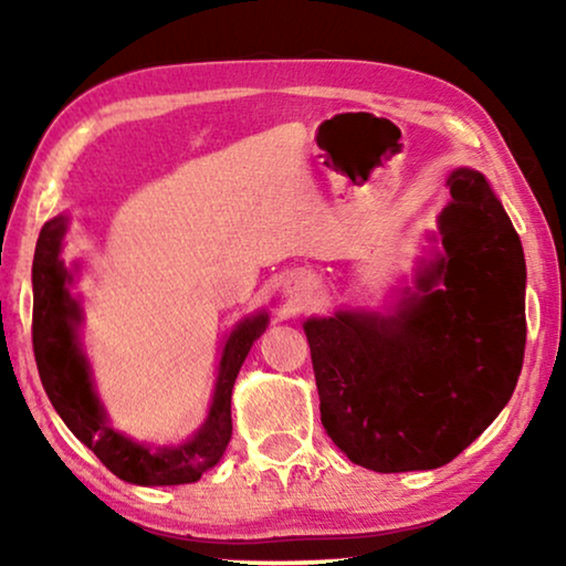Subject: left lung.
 I'll return each mask as SVG.
<instances>
[{
  "mask_svg": "<svg viewBox=\"0 0 566 566\" xmlns=\"http://www.w3.org/2000/svg\"><path fill=\"white\" fill-rule=\"evenodd\" d=\"M438 250L391 312L312 316L304 332L322 424L381 474L446 467L513 397L525 350V258L482 172L459 167Z\"/></svg>",
  "mask_w": 566,
  "mask_h": 566,
  "instance_id": "8db88e82",
  "label": "left lung"
}]
</instances>
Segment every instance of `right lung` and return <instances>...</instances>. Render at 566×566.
Masks as SVG:
<instances>
[{
    "mask_svg": "<svg viewBox=\"0 0 566 566\" xmlns=\"http://www.w3.org/2000/svg\"><path fill=\"white\" fill-rule=\"evenodd\" d=\"M69 216L45 221L33 258V350L43 389L66 428L82 440L115 476L142 486L198 482L221 461L231 440V389L239 368L268 327V314L244 316L221 347L219 376L206 422L180 446H151L123 436L111 424L92 381V368L80 343L82 306L72 296L74 273L61 260Z\"/></svg>",
    "mask_w": 566,
    "mask_h": 566,
    "instance_id": "obj_1",
    "label": "right lung"
}]
</instances>
